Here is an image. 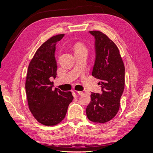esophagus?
<instances>
[{"mask_svg": "<svg viewBox=\"0 0 153 153\" xmlns=\"http://www.w3.org/2000/svg\"><path fill=\"white\" fill-rule=\"evenodd\" d=\"M82 94H83L82 92L76 91H73V96H74V97H75V98H76V97L79 96H81Z\"/></svg>", "mask_w": 153, "mask_h": 153, "instance_id": "esophagus-1", "label": "esophagus"}]
</instances>
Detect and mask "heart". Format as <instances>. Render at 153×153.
Masks as SVG:
<instances>
[{
	"label": "heart",
	"mask_w": 153,
	"mask_h": 153,
	"mask_svg": "<svg viewBox=\"0 0 153 153\" xmlns=\"http://www.w3.org/2000/svg\"><path fill=\"white\" fill-rule=\"evenodd\" d=\"M75 52H76V51H86V52H87L86 48L82 44H76L75 45Z\"/></svg>",
	"instance_id": "b5f03b06"
}]
</instances>
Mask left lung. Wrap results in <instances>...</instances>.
<instances>
[{"label":"left lung","mask_w":153,"mask_h":153,"mask_svg":"<svg viewBox=\"0 0 153 153\" xmlns=\"http://www.w3.org/2000/svg\"><path fill=\"white\" fill-rule=\"evenodd\" d=\"M89 32L95 39L92 75L100 80L101 93L92 92L86 114L92 122L105 123L118 112L124 89L125 69L119 50L113 41L100 31Z\"/></svg>","instance_id":"8db88e82"}]
</instances>
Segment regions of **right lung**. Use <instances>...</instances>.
<instances>
[{"instance_id":"right-lung-1","label":"right lung","mask_w":153,"mask_h":153,"mask_svg":"<svg viewBox=\"0 0 153 153\" xmlns=\"http://www.w3.org/2000/svg\"><path fill=\"white\" fill-rule=\"evenodd\" d=\"M64 34L52 37L36 51L27 71L25 91L31 113L39 123L54 126L65 117L73 100L71 92L53 88L50 78L57 75L56 45Z\"/></svg>"}]
</instances>
